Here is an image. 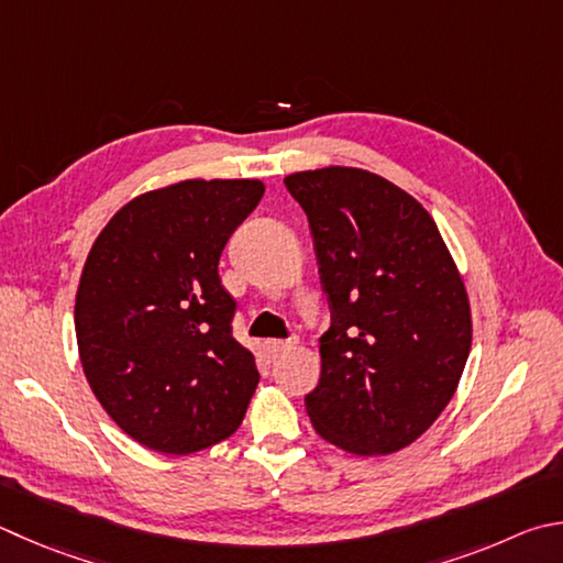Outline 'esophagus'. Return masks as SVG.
Listing matches in <instances>:
<instances>
[{
  "label": "esophagus",
  "instance_id": "34e87169",
  "mask_svg": "<svg viewBox=\"0 0 563 563\" xmlns=\"http://www.w3.org/2000/svg\"><path fill=\"white\" fill-rule=\"evenodd\" d=\"M295 344H298L295 336H290V340H268V342H265V346H268L271 354H283L285 350H292Z\"/></svg>",
  "mask_w": 563,
  "mask_h": 563
}]
</instances>
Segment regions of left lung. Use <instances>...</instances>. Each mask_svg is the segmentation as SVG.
I'll use <instances>...</instances> for the list:
<instances>
[{
	"instance_id": "1",
	"label": "left lung",
	"mask_w": 563,
	"mask_h": 563,
	"mask_svg": "<svg viewBox=\"0 0 563 563\" xmlns=\"http://www.w3.org/2000/svg\"><path fill=\"white\" fill-rule=\"evenodd\" d=\"M308 217L330 308L322 372L305 406L324 441L401 451L455 394L473 327L435 221L396 184L354 167L285 177Z\"/></svg>"
}]
</instances>
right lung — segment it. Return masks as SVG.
<instances>
[{
    "label": "right lung",
    "instance_id": "add662e5",
    "mask_svg": "<svg viewBox=\"0 0 563 563\" xmlns=\"http://www.w3.org/2000/svg\"><path fill=\"white\" fill-rule=\"evenodd\" d=\"M263 191L258 179H189L142 194L88 253L76 295L86 379L152 451H203L246 416L261 374L233 340L219 258Z\"/></svg>",
    "mask_w": 563,
    "mask_h": 563
}]
</instances>
